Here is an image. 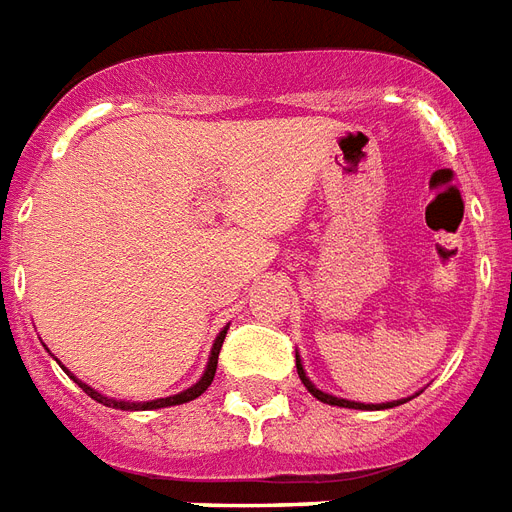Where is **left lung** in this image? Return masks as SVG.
<instances>
[{"instance_id": "1", "label": "left lung", "mask_w": 512, "mask_h": 512, "mask_svg": "<svg viewBox=\"0 0 512 512\" xmlns=\"http://www.w3.org/2000/svg\"><path fill=\"white\" fill-rule=\"evenodd\" d=\"M297 372L299 378H302V383L307 386V391L313 394L315 399H321V402H326V405H337V407H356V410H372V407H378V410H383V407H394V402H388V405H361V402H348V399H337L332 397V394H324V391H318V388L310 383V378L305 375V370H302V364H299L297 359ZM397 405H402V402H397Z\"/></svg>"}]
</instances>
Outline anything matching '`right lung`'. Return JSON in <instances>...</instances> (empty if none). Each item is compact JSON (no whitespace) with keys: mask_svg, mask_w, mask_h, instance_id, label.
Wrapping results in <instances>:
<instances>
[{"mask_svg":"<svg viewBox=\"0 0 512 512\" xmlns=\"http://www.w3.org/2000/svg\"><path fill=\"white\" fill-rule=\"evenodd\" d=\"M224 337H226V329L221 334H218V340H215V343H213V351H210V361H207V370H205V375H202V380H199L197 386H191V388H186V391H180V394H175V397L153 399V402H115V399L102 397L99 391H94V388L86 386V383H80V380L75 378V375H69V378H75V383H78V386L83 388V391H86L88 397L96 399V402H102V405H107V407H121V410H156V407L183 405V402H191V399H197L199 394H205L207 386L213 383L215 370H218V353H221Z\"/></svg>","mask_w":512,"mask_h":512,"instance_id":"add662e5","label":"right lung"}]
</instances>
